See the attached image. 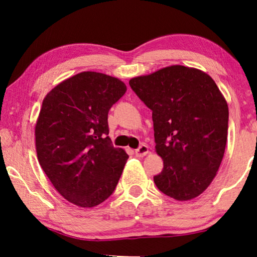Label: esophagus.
Masks as SVG:
<instances>
[{
  "instance_id": "1",
  "label": "esophagus",
  "mask_w": 257,
  "mask_h": 257,
  "mask_svg": "<svg viewBox=\"0 0 257 257\" xmlns=\"http://www.w3.org/2000/svg\"><path fill=\"white\" fill-rule=\"evenodd\" d=\"M147 153H149V146H147V145L139 146V149H137V150L135 151V154H136L137 157H139V158L145 157Z\"/></svg>"
}]
</instances>
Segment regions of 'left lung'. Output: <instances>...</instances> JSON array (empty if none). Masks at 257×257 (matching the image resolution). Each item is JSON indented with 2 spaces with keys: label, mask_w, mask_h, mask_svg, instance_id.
Masks as SVG:
<instances>
[{
  "label": "left lung",
  "mask_w": 257,
  "mask_h": 257,
  "mask_svg": "<svg viewBox=\"0 0 257 257\" xmlns=\"http://www.w3.org/2000/svg\"><path fill=\"white\" fill-rule=\"evenodd\" d=\"M130 86L152 110L156 152L164 160L154 184L178 201L202 194L227 143L228 105L215 82L199 69L171 65L131 78Z\"/></svg>",
  "instance_id": "1"
}]
</instances>
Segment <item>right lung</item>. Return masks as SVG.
Wrapping results in <instances>:
<instances>
[{"instance_id": "right-lung-1", "label": "right lung", "mask_w": 257, "mask_h": 257, "mask_svg": "<svg viewBox=\"0 0 257 257\" xmlns=\"http://www.w3.org/2000/svg\"><path fill=\"white\" fill-rule=\"evenodd\" d=\"M125 92L120 79L84 71L63 80L43 99L35 125L38 163L73 205L98 206L118 184L128 156L112 146L107 113Z\"/></svg>"}]
</instances>
